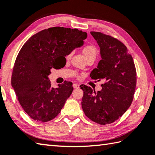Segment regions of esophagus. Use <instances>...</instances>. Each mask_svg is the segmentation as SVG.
Segmentation results:
<instances>
[{"label": "esophagus", "mask_w": 155, "mask_h": 155, "mask_svg": "<svg viewBox=\"0 0 155 155\" xmlns=\"http://www.w3.org/2000/svg\"><path fill=\"white\" fill-rule=\"evenodd\" d=\"M73 87L74 88V89H77V88H78L79 87V84H76V83H74L73 84Z\"/></svg>", "instance_id": "obj_1"}]
</instances>
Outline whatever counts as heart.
Wrapping results in <instances>:
<instances>
[{"label": "heart", "mask_w": 155, "mask_h": 155, "mask_svg": "<svg viewBox=\"0 0 155 155\" xmlns=\"http://www.w3.org/2000/svg\"><path fill=\"white\" fill-rule=\"evenodd\" d=\"M83 53L84 54V56H85L87 60L89 58H95L97 55V48L95 45L93 44H86L84 45L83 48ZM71 56L72 53H69L66 56V59L69 60L71 58Z\"/></svg>", "instance_id": "b5f03b06"}]
</instances>
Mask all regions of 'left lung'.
I'll use <instances>...</instances> for the list:
<instances>
[{
  "mask_svg": "<svg viewBox=\"0 0 155 155\" xmlns=\"http://www.w3.org/2000/svg\"><path fill=\"white\" fill-rule=\"evenodd\" d=\"M91 33L99 45L101 60L90 77L105 82L101 84V91L97 93L90 87L81 85L84 93L82 108L90 120L105 125L122 117L132 104L136 71L132 56L122 42L101 32Z\"/></svg>",
  "mask_w": 155,
  "mask_h": 155,
  "instance_id": "1",
  "label": "left lung"
}]
</instances>
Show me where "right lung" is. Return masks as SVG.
I'll return each mask as SVG.
<instances>
[{
  "label": "right lung",
  "instance_id": "add662e5",
  "mask_svg": "<svg viewBox=\"0 0 155 155\" xmlns=\"http://www.w3.org/2000/svg\"><path fill=\"white\" fill-rule=\"evenodd\" d=\"M87 33L78 29L54 27L31 36L15 60L11 84L21 107L33 120L46 122L61 111L73 90L66 81L51 87L50 70L59 68L65 56L83 44Z\"/></svg>",
  "mask_w": 155,
  "mask_h": 155
}]
</instances>
